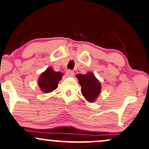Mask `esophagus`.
Masks as SVG:
<instances>
[{"label": "esophagus", "mask_w": 149, "mask_h": 149, "mask_svg": "<svg viewBox=\"0 0 149 149\" xmlns=\"http://www.w3.org/2000/svg\"><path fill=\"white\" fill-rule=\"evenodd\" d=\"M66 75L68 76H74V72L71 70H68L66 71Z\"/></svg>", "instance_id": "34e87169"}]
</instances>
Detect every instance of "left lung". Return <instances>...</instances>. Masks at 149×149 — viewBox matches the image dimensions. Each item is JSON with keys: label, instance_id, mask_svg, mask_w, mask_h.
Returning a JSON list of instances; mask_svg holds the SVG:
<instances>
[{"label": "left lung", "instance_id": "obj_1", "mask_svg": "<svg viewBox=\"0 0 149 149\" xmlns=\"http://www.w3.org/2000/svg\"><path fill=\"white\" fill-rule=\"evenodd\" d=\"M81 86L82 95L89 102H94L101 91V84L94 74L88 72L86 74L76 75Z\"/></svg>", "mask_w": 149, "mask_h": 149}]
</instances>
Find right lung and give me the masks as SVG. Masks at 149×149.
Listing matches in <instances>:
<instances>
[{
  "mask_svg": "<svg viewBox=\"0 0 149 149\" xmlns=\"http://www.w3.org/2000/svg\"><path fill=\"white\" fill-rule=\"evenodd\" d=\"M62 76V73L55 71L50 67L40 74L38 84L42 91L50 93L57 88L58 83L61 80Z\"/></svg>",
  "mask_w": 149,
  "mask_h": 149,
  "instance_id": "obj_1",
  "label": "right lung"
}]
</instances>
